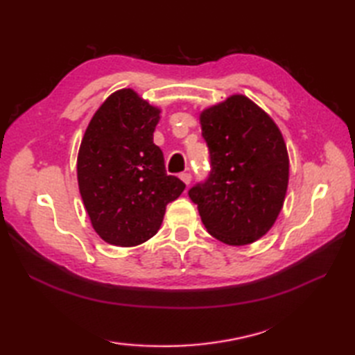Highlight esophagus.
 <instances>
[{"mask_svg":"<svg viewBox=\"0 0 355 355\" xmlns=\"http://www.w3.org/2000/svg\"><path fill=\"white\" fill-rule=\"evenodd\" d=\"M180 178L183 180L184 184L189 186V184H191V182H192V173H191V172H183L182 175H180Z\"/></svg>","mask_w":355,"mask_h":355,"instance_id":"34e87169","label":"esophagus"}]
</instances>
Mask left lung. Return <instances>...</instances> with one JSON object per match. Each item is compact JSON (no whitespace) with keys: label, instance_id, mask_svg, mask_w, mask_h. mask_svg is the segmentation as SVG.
<instances>
[{"label":"left lung","instance_id":"left-lung-1","mask_svg":"<svg viewBox=\"0 0 355 355\" xmlns=\"http://www.w3.org/2000/svg\"><path fill=\"white\" fill-rule=\"evenodd\" d=\"M212 171L193 186L207 232L229 245H247L273 227L288 187L290 160L277 125L243 94L200 114Z\"/></svg>","mask_w":355,"mask_h":355}]
</instances>
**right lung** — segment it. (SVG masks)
Wrapping results in <instances>:
<instances>
[{
	"instance_id": "obj_1",
	"label": "right lung",
	"mask_w": 355,
	"mask_h": 355,
	"mask_svg": "<svg viewBox=\"0 0 355 355\" xmlns=\"http://www.w3.org/2000/svg\"><path fill=\"white\" fill-rule=\"evenodd\" d=\"M160 108L131 88L107 97L89 120L78 154V183L87 214L105 243L134 247L160 229L168 202L184 191L168 175L154 143Z\"/></svg>"
}]
</instances>
